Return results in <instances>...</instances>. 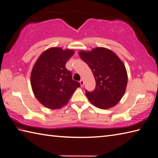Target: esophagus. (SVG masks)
Wrapping results in <instances>:
<instances>
[{"label": "esophagus", "instance_id": "1", "mask_svg": "<svg viewBox=\"0 0 158 158\" xmlns=\"http://www.w3.org/2000/svg\"><path fill=\"white\" fill-rule=\"evenodd\" d=\"M79 83H80V84H81V87H83V85H84V81H83V79H81V80H80Z\"/></svg>", "mask_w": 158, "mask_h": 158}]
</instances>
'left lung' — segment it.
I'll return each instance as SVG.
<instances>
[{
	"instance_id": "1",
	"label": "left lung",
	"mask_w": 158,
	"mask_h": 158,
	"mask_svg": "<svg viewBox=\"0 0 158 158\" xmlns=\"http://www.w3.org/2000/svg\"><path fill=\"white\" fill-rule=\"evenodd\" d=\"M81 58L91 69L96 81L92 92L85 94L92 105L106 109L116 105L126 91L127 75L123 62L110 50L97 48L79 52Z\"/></svg>"
}]
</instances>
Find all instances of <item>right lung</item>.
Wrapping results in <instances>:
<instances>
[{"label":"right lung","instance_id":"1","mask_svg":"<svg viewBox=\"0 0 158 158\" xmlns=\"http://www.w3.org/2000/svg\"><path fill=\"white\" fill-rule=\"evenodd\" d=\"M73 50L53 48L39 57L31 73V85L35 97L49 109L61 108L69 102L75 89L81 86L73 79L66 63Z\"/></svg>","mask_w":158,"mask_h":158}]
</instances>
